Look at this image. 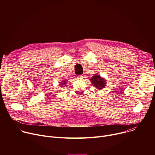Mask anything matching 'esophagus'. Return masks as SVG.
<instances>
[{
  "label": "esophagus",
  "instance_id": "esophagus-1",
  "mask_svg": "<svg viewBox=\"0 0 155 155\" xmlns=\"http://www.w3.org/2000/svg\"><path fill=\"white\" fill-rule=\"evenodd\" d=\"M83 78H84V77H83L82 75H78V76H77V78L79 79V80H82Z\"/></svg>",
  "mask_w": 155,
  "mask_h": 155
}]
</instances>
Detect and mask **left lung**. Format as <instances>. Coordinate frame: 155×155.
<instances>
[{
    "label": "left lung",
    "instance_id": "obj_1",
    "mask_svg": "<svg viewBox=\"0 0 155 155\" xmlns=\"http://www.w3.org/2000/svg\"><path fill=\"white\" fill-rule=\"evenodd\" d=\"M90 81L92 83V84H93V86L96 88H97V90H103L104 88L106 86L107 82L105 79L101 77V75L98 74H96L93 75L91 78Z\"/></svg>",
    "mask_w": 155,
    "mask_h": 155
}]
</instances>
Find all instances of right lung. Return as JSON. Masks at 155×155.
I'll return each mask as SVG.
<instances>
[{
    "mask_svg": "<svg viewBox=\"0 0 155 155\" xmlns=\"http://www.w3.org/2000/svg\"><path fill=\"white\" fill-rule=\"evenodd\" d=\"M68 82V80H62L61 81H60V82H59L60 83H59V86H60L61 87H64L65 84H67Z\"/></svg>",
    "mask_w": 155,
    "mask_h": 155,
    "instance_id": "obj_1",
    "label": "right lung"
}]
</instances>
